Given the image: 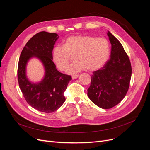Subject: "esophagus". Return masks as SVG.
<instances>
[{"mask_svg":"<svg viewBox=\"0 0 150 150\" xmlns=\"http://www.w3.org/2000/svg\"><path fill=\"white\" fill-rule=\"evenodd\" d=\"M78 76H79V75H78V74H76V75H72V79H76V78H78Z\"/></svg>","mask_w":150,"mask_h":150,"instance_id":"1","label":"esophagus"}]
</instances>
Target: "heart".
<instances>
[{
	"mask_svg": "<svg viewBox=\"0 0 150 150\" xmlns=\"http://www.w3.org/2000/svg\"><path fill=\"white\" fill-rule=\"evenodd\" d=\"M110 55V45L106 39L91 35H73L66 39L64 45H57L52 51V59L59 69L65 71L72 57L76 61L67 72L74 74L87 69L95 71L103 67Z\"/></svg>",
	"mask_w": 150,
	"mask_h": 150,
	"instance_id": "heart-1",
	"label": "heart"
}]
</instances>
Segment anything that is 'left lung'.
I'll return each instance as SVG.
<instances>
[{"instance_id":"left-lung-1","label":"left lung","mask_w":150,"mask_h":150,"mask_svg":"<svg viewBox=\"0 0 150 150\" xmlns=\"http://www.w3.org/2000/svg\"><path fill=\"white\" fill-rule=\"evenodd\" d=\"M111 57L100 69L93 72L88 96L93 103L103 109L115 106L128 92L131 77L129 59L121 42L110 32Z\"/></svg>"}]
</instances>
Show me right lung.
<instances>
[{"label":"right lung","mask_w":150,"mask_h":150,"mask_svg":"<svg viewBox=\"0 0 150 150\" xmlns=\"http://www.w3.org/2000/svg\"><path fill=\"white\" fill-rule=\"evenodd\" d=\"M59 36L56 33L42 31L30 39L23 48L17 67L18 83L28 103L39 111H56L64 103V93L71 76L59 72L52 61V50ZM33 57L41 60L45 68V76L40 83L34 84L26 78V63Z\"/></svg>","instance_id":"right-lung-1"}]
</instances>
